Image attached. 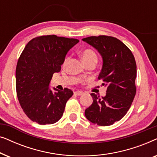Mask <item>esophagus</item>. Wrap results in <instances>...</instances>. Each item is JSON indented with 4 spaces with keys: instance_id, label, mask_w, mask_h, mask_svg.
Listing matches in <instances>:
<instances>
[{
    "instance_id": "1",
    "label": "esophagus",
    "mask_w": 157,
    "mask_h": 157,
    "mask_svg": "<svg viewBox=\"0 0 157 157\" xmlns=\"http://www.w3.org/2000/svg\"><path fill=\"white\" fill-rule=\"evenodd\" d=\"M74 94H75V95H76V96H81V95H83V92L81 91H76L74 92Z\"/></svg>"
}]
</instances>
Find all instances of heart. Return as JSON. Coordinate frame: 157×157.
I'll use <instances>...</instances> for the list:
<instances>
[{"instance_id":"obj_1","label":"heart","mask_w":157,"mask_h":157,"mask_svg":"<svg viewBox=\"0 0 157 157\" xmlns=\"http://www.w3.org/2000/svg\"><path fill=\"white\" fill-rule=\"evenodd\" d=\"M81 57L83 63L92 61L96 62L97 61V56H96V53L93 50H91V49H85V50H83L81 53ZM68 59H66L63 62V65H65Z\"/></svg>"}]
</instances>
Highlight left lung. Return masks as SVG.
I'll list each match as a JSON object with an SVG mask.
<instances>
[{"instance_id": "8db88e82", "label": "left lung", "mask_w": 157, "mask_h": 157, "mask_svg": "<svg viewBox=\"0 0 157 157\" xmlns=\"http://www.w3.org/2000/svg\"><path fill=\"white\" fill-rule=\"evenodd\" d=\"M83 41L94 47L102 58L98 79L106 87L105 96L92 93L93 103L85 110L86 119L99 126H109L126 115L136 94V64L132 51L111 36H90Z\"/></svg>"}]
</instances>
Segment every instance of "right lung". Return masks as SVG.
I'll list each match as a JSON object with an SVG mask.
<instances>
[{
  "label": "right lung",
  "instance_id": "1",
  "mask_svg": "<svg viewBox=\"0 0 157 157\" xmlns=\"http://www.w3.org/2000/svg\"><path fill=\"white\" fill-rule=\"evenodd\" d=\"M75 38L55 35L41 36L28 43L16 70V86L19 103L27 117L41 125L57 122L63 116L73 91L65 88L51 89L53 74L59 72L66 56L78 44Z\"/></svg>",
  "mask_w": 157,
  "mask_h": 157
}]
</instances>
